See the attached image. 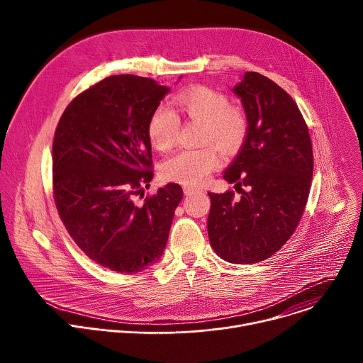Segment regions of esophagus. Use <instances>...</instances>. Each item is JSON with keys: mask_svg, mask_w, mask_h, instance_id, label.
Masks as SVG:
<instances>
[{"mask_svg": "<svg viewBox=\"0 0 363 363\" xmlns=\"http://www.w3.org/2000/svg\"><path fill=\"white\" fill-rule=\"evenodd\" d=\"M198 191H199V188H196V186L184 185V192H185V195H192V194H195V192H198Z\"/></svg>", "mask_w": 363, "mask_h": 363, "instance_id": "obj_1", "label": "esophagus"}]
</instances>
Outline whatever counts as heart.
<instances>
[{
    "instance_id": "b5f03b06",
    "label": "heart",
    "mask_w": 363,
    "mask_h": 363,
    "mask_svg": "<svg viewBox=\"0 0 363 363\" xmlns=\"http://www.w3.org/2000/svg\"><path fill=\"white\" fill-rule=\"evenodd\" d=\"M172 105L189 121L202 123L201 142L206 146L185 149L161 165V177L168 182L199 185L220 165L216 144L224 153L237 152L245 140L248 119L245 112L230 105L227 94L206 86H195L177 93ZM179 119L165 106L155 109L146 126L150 145L167 152L178 140Z\"/></svg>"
}]
</instances>
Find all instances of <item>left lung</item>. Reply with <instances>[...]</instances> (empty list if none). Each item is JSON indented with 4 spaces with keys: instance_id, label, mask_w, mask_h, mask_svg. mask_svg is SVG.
Masks as SVG:
<instances>
[{
    "instance_id": "8db88e82",
    "label": "left lung",
    "mask_w": 363,
    "mask_h": 363,
    "mask_svg": "<svg viewBox=\"0 0 363 363\" xmlns=\"http://www.w3.org/2000/svg\"><path fill=\"white\" fill-rule=\"evenodd\" d=\"M234 93L248 132L223 177L241 196L208 192V237L223 260L252 264L277 252L296 231L312 185L313 150L296 101L277 83L247 72Z\"/></svg>"
}]
</instances>
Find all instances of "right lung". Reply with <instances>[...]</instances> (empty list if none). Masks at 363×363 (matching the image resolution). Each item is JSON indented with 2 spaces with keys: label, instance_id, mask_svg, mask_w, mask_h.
Returning <instances> with one entry per match:
<instances>
[{
  "label": "right lung",
  "instance_id": "1",
  "mask_svg": "<svg viewBox=\"0 0 363 363\" xmlns=\"http://www.w3.org/2000/svg\"><path fill=\"white\" fill-rule=\"evenodd\" d=\"M169 91L153 79L109 76L77 94L53 139V196L79 248L101 267L133 274L165 250L182 188L143 197L153 177L146 126Z\"/></svg>",
  "mask_w": 363,
  "mask_h": 363
}]
</instances>
